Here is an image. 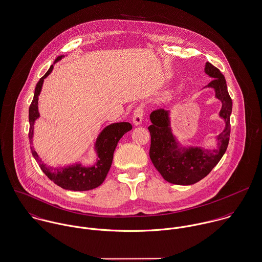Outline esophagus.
Returning <instances> with one entry per match:
<instances>
[{"label": "esophagus", "mask_w": 262, "mask_h": 262, "mask_svg": "<svg viewBox=\"0 0 262 262\" xmlns=\"http://www.w3.org/2000/svg\"><path fill=\"white\" fill-rule=\"evenodd\" d=\"M143 116H144V108L142 106H138L135 111H134V116H133V122L135 125H139L143 121Z\"/></svg>", "instance_id": "34e87169"}]
</instances>
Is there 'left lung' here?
<instances>
[{
  "mask_svg": "<svg viewBox=\"0 0 262 262\" xmlns=\"http://www.w3.org/2000/svg\"><path fill=\"white\" fill-rule=\"evenodd\" d=\"M205 73L212 78L206 87L212 88L215 98L222 102L219 115L225 121L224 130L216 136V149L182 147L172 133L170 111L157 109L150 114L152 122L148 127L151 134L150 158L162 177L173 184L190 185L199 182L220 162L228 148L232 99L228 93L226 79L220 70L209 61L206 63Z\"/></svg>",
  "mask_w": 262,
  "mask_h": 262,
  "instance_id": "obj_1",
  "label": "left lung"
}]
</instances>
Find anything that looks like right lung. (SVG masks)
Returning a JSON list of instances; mask_svg holds the SVG:
<instances>
[{"label": "right lung", "instance_id": "right-lung-1", "mask_svg": "<svg viewBox=\"0 0 262 262\" xmlns=\"http://www.w3.org/2000/svg\"><path fill=\"white\" fill-rule=\"evenodd\" d=\"M64 55L57 56L53 64L60 60ZM53 64L51 66L46 75L40 78L36 84L34 97L29 107V141L32 143L34 122L39 117L38 96L41 92L45 79L53 72ZM133 128L129 122H115L107 125L97 137L95 142V152L97 154L96 163L93 166L85 167L81 163H75L67 167H50L38 157L37 153L31 147L32 155L37 161L43 173L56 185L63 189L74 191H85L98 187L102 184L110 169L113 160V153L121 137Z\"/></svg>", "mask_w": 262, "mask_h": 262}]
</instances>
